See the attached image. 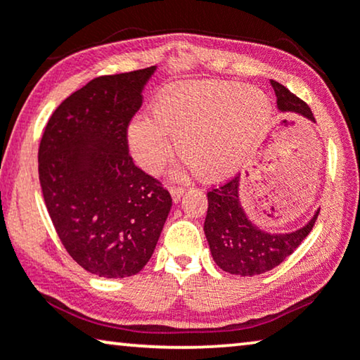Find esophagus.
<instances>
[{"mask_svg":"<svg viewBox=\"0 0 360 360\" xmlns=\"http://www.w3.org/2000/svg\"><path fill=\"white\" fill-rule=\"evenodd\" d=\"M184 187H181V186H173L171 187V197H173V200L174 202H179L181 200V197H182V193H184Z\"/></svg>","mask_w":360,"mask_h":360,"instance_id":"esophagus-1","label":"esophagus"}]
</instances>
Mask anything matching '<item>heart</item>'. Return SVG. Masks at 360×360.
<instances>
[{
	"label": "heart",
	"mask_w": 360,
	"mask_h": 360,
	"mask_svg": "<svg viewBox=\"0 0 360 360\" xmlns=\"http://www.w3.org/2000/svg\"><path fill=\"white\" fill-rule=\"evenodd\" d=\"M266 96L232 82L207 79L158 94L149 117L129 124L131 155L155 174L173 153L168 139L198 178L218 181L236 173L259 144L269 122Z\"/></svg>",
	"instance_id": "b5f03b06"
}]
</instances>
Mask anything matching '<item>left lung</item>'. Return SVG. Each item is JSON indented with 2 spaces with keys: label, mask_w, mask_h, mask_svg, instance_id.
Masks as SVG:
<instances>
[{
  "label": "left lung",
  "mask_w": 360,
  "mask_h": 360,
  "mask_svg": "<svg viewBox=\"0 0 360 360\" xmlns=\"http://www.w3.org/2000/svg\"><path fill=\"white\" fill-rule=\"evenodd\" d=\"M271 84L276 91L278 110L301 113L314 122L311 108L304 101L278 82L272 79ZM238 182L240 178L236 176L207 193L208 211L203 229L211 256L222 271L253 277L274 269L300 247L312 231L319 211L304 227L295 232H264L245 214L238 200Z\"/></svg>",
  "instance_id": "left-lung-1"
}]
</instances>
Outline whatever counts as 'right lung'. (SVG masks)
I'll list each match as a JSON object with an SVG mask.
<instances>
[{
	"label": "right lung",
	"mask_w": 360,
	"mask_h": 360,
	"mask_svg": "<svg viewBox=\"0 0 360 360\" xmlns=\"http://www.w3.org/2000/svg\"><path fill=\"white\" fill-rule=\"evenodd\" d=\"M153 72L91 79L60 102L39 142V184L54 229L67 253L99 277L138 274L173 203L128 149V127Z\"/></svg>",
	"instance_id": "obj_1"
}]
</instances>
